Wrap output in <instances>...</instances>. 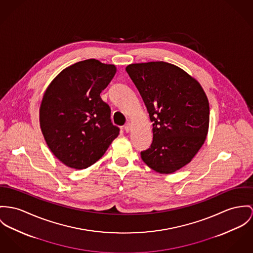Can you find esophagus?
I'll return each mask as SVG.
<instances>
[{"label":"esophagus","instance_id":"obj_1","mask_svg":"<svg viewBox=\"0 0 253 253\" xmlns=\"http://www.w3.org/2000/svg\"><path fill=\"white\" fill-rule=\"evenodd\" d=\"M124 131H125L126 133H129V132L131 131V123H130V122H127V123L125 124V126H124Z\"/></svg>","mask_w":253,"mask_h":253}]
</instances>
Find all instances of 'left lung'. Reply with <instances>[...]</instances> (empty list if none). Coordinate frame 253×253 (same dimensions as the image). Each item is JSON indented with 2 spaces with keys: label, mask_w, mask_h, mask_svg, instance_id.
I'll use <instances>...</instances> for the list:
<instances>
[{
  "label": "left lung",
  "mask_w": 253,
  "mask_h": 253,
  "mask_svg": "<svg viewBox=\"0 0 253 253\" xmlns=\"http://www.w3.org/2000/svg\"><path fill=\"white\" fill-rule=\"evenodd\" d=\"M126 71L153 122V141L140 152L141 159L159 173H173L193 160L206 139L208 98L195 78L169 62L133 63Z\"/></svg>",
  "instance_id": "left-lung-1"
}]
</instances>
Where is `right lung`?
Returning a JSON list of instances; mask_svg holds the SVG:
<instances>
[{
    "instance_id": "1",
    "label": "right lung",
    "mask_w": 253,
    "mask_h": 253,
    "mask_svg": "<svg viewBox=\"0 0 253 253\" xmlns=\"http://www.w3.org/2000/svg\"><path fill=\"white\" fill-rule=\"evenodd\" d=\"M116 72L114 64L85 59L63 69L45 90L40 128L52 153L65 166L90 167L118 136L111 108L100 96Z\"/></svg>"
}]
</instances>
